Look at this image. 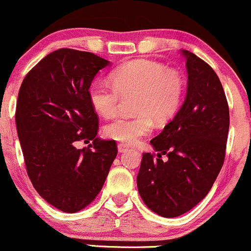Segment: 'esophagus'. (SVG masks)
Returning a JSON list of instances; mask_svg holds the SVG:
<instances>
[{"instance_id":"34e87169","label":"esophagus","mask_w":251,"mask_h":251,"mask_svg":"<svg viewBox=\"0 0 251 251\" xmlns=\"http://www.w3.org/2000/svg\"><path fill=\"white\" fill-rule=\"evenodd\" d=\"M118 152H121V153H122V152H126V150H128V147L126 146L125 144H118Z\"/></svg>"}]
</instances>
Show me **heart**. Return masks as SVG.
<instances>
[{
	"mask_svg": "<svg viewBox=\"0 0 251 251\" xmlns=\"http://www.w3.org/2000/svg\"><path fill=\"white\" fill-rule=\"evenodd\" d=\"M111 83L97 81L89 88V101L102 117L117 113L121 100L133 98L135 115L118 117L105 126L104 134L120 143L133 145L149 135L153 121L158 125L170 122L182 104L185 79L175 70L156 61H129L110 74Z\"/></svg>",
	"mask_w": 251,
	"mask_h": 251,
	"instance_id": "b5f03b06",
	"label": "heart"
}]
</instances>
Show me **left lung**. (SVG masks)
<instances>
[{"mask_svg":"<svg viewBox=\"0 0 251 251\" xmlns=\"http://www.w3.org/2000/svg\"><path fill=\"white\" fill-rule=\"evenodd\" d=\"M186 99L173 121L143 153L136 183L147 208L164 218L187 213L208 195L226 154L229 110L211 66L188 50ZM165 154L167 161L161 159Z\"/></svg>","mask_w":251,"mask_h":251,"instance_id":"obj_1","label":"left lung"}]
</instances>
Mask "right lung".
<instances>
[{
    "mask_svg": "<svg viewBox=\"0 0 251 251\" xmlns=\"http://www.w3.org/2000/svg\"><path fill=\"white\" fill-rule=\"evenodd\" d=\"M108 61L90 51H51L25 76L15 123L25 167L45 201L65 213L89 205L101 191L117 156L115 140L97 138L99 117L89 87ZM93 140L83 149L78 141Z\"/></svg>",
    "mask_w": 251,
    "mask_h": 251,
    "instance_id": "obj_1",
    "label": "right lung"
}]
</instances>
